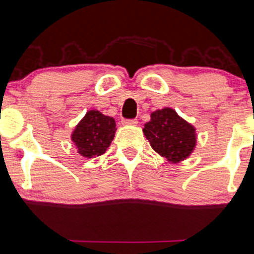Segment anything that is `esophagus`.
Returning <instances> with one entry per match:
<instances>
[{"mask_svg":"<svg viewBox=\"0 0 254 254\" xmlns=\"http://www.w3.org/2000/svg\"><path fill=\"white\" fill-rule=\"evenodd\" d=\"M122 124L123 125H136L137 124V120L136 119H123Z\"/></svg>","mask_w":254,"mask_h":254,"instance_id":"obj_1","label":"esophagus"}]
</instances>
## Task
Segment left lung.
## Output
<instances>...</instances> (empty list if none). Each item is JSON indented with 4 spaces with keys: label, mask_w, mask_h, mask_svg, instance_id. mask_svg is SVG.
Here are the masks:
<instances>
[{
    "label": "left lung",
    "mask_w": 254,
    "mask_h": 254,
    "mask_svg": "<svg viewBox=\"0 0 254 254\" xmlns=\"http://www.w3.org/2000/svg\"><path fill=\"white\" fill-rule=\"evenodd\" d=\"M143 134L152 148L172 163L188 158L196 146V129L172 108L153 112Z\"/></svg>",
    "instance_id": "obj_1"
}]
</instances>
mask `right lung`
Instances as JSON below:
<instances>
[{
  "mask_svg": "<svg viewBox=\"0 0 254 254\" xmlns=\"http://www.w3.org/2000/svg\"><path fill=\"white\" fill-rule=\"evenodd\" d=\"M116 130V120L92 109L76 125L71 140L82 157L93 158L105 153L114 138Z\"/></svg>",
  "mask_w": 254,
  "mask_h": 254,
  "instance_id": "right-lung-1",
  "label": "right lung"
}]
</instances>
